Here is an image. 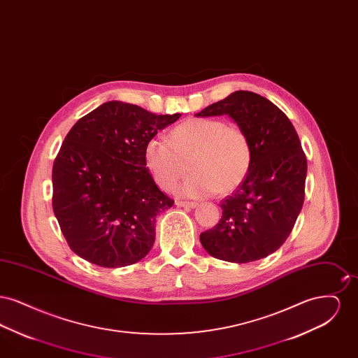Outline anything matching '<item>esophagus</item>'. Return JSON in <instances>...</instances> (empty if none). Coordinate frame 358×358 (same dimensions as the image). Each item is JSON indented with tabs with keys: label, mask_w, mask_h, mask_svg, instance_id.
Instances as JSON below:
<instances>
[{
	"label": "esophagus",
	"mask_w": 358,
	"mask_h": 358,
	"mask_svg": "<svg viewBox=\"0 0 358 358\" xmlns=\"http://www.w3.org/2000/svg\"><path fill=\"white\" fill-rule=\"evenodd\" d=\"M176 205H178V206H184V208H196L197 206V203H194V201H176Z\"/></svg>",
	"instance_id": "34e87169"
}]
</instances>
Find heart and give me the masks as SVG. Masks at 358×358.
I'll list each match as a JSON object with an SVG mask.
<instances>
[{"mask_svg":"<svg viewBox=\"0 0 358 358\" xmlns=\"http://www.w3.org/2000/svg\"><path fill=\"white\" fill-rule=\"evenodd\" d=\"M143 159L155 182L166 190L177 185L189 166L192 173L178 190L200 197L235 190L251 169L252 149L238 126L220 118L192 117L171 129L169 141L149 139Z\"/></svg>","mask_w":358,"mask_h":358,"instance_id":"b5f03b06","label":"heart"}]
</instances>
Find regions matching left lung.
I'll return each mask as SVG.
<instances>
[{
  "label": "left lung",
  "mask_w": 358,
  "mask_h": 358,
  "mask_svg": "<svg viewBox=\"0 0 358 358\" xmlns=\"http://www.w3.org/2000/svg\"><path fill=\"white\" fill-rule=\"evenodd\" d=\"M229 115L247 134L252 164L222 201V216L200 235L209 255L248 263L271 255L289 238L305 200L306 155L286 114L251 91H236L196 117Z\"/></svg>",
  "instance_id": "1"
}]
</instances>
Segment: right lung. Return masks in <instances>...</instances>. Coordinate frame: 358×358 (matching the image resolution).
<instances>
[{
    "mask_svg": "<svg viewBox=\"0 0 358 358\" xmlns=\"http://www.w3.org/2000/svg\"><path fill=\"white\" fill-rule=\"evenodd\" d=\"M180 117L111 101L69 130L53 162L52 206L76 255L117 268L149 254L155 217L174 201L155 185L143 149Z\"/></svg>",
    "mask_w": 358,
    "mask_h": 358,
    "instance_id": "add662e5",
    "label": "right lung"
}]
</instances>
